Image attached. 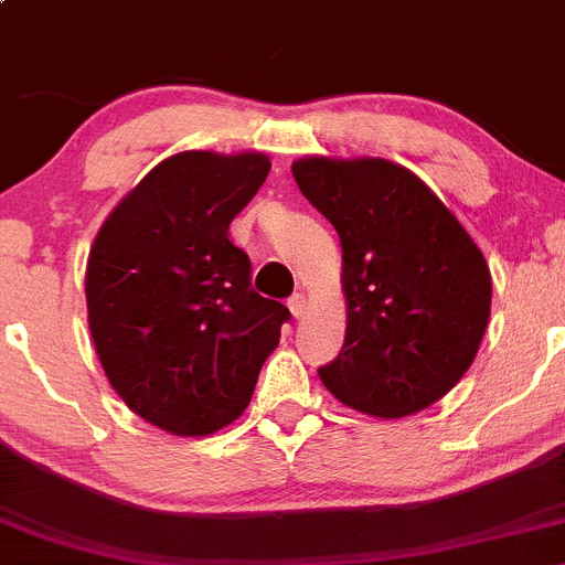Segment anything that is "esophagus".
<instances>
[{
    "instance_id": "1",
    "label": "esophagus",
    "mask_w": 565,
    "mask_h": 565,
    "mask_svg": "<svg viewBox=\"0 0 565 565\" xmlns=\"http://www.w3.org/2000/svg\"><path fill=\"white\" fill-rule=\"evenodd\" d=\"M289 311H292L295 319H302L308 313V300L306 295H295V298H289Z\"/></svg>"
}]
</instances>
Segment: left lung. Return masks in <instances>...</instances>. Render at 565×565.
Returning <instances> with one entry per match:
<instances>
[{
    "label": "left lung",
    "mask_w": 565,
    "mask_h": 565,
    "mask_svg": "<svg viewBox=\"0 0 565 565\" xmlns=\"http://www.w3.org/2000/svg\"><path fill=\"white\" fill-rule=\"evenodd\" d=\"M292 175L341 237L347 341L319 379L343 406L401 419L466 376L490 319L484 254L419 175L379 157H302Z\"/></svg>",
    "instance_id": "8db88e82"
}]
</instances>
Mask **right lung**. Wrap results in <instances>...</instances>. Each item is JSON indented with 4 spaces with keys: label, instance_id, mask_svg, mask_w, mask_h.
Masks as SVG:
<instances>
[{
    "label": "right lung",
    "instance_id": "right-lung-1",
    "mask_svg": "<svg viewBox=\"0 0 565 565\" xmlns=\"http://www.w3.org/2000/svg\"><path fill=\"white\" fill-rule=\"evenodd\" d=\"M270 173L263 151H181L110 211L86 265L88 330L116 395L173 436L243 414L289 308L252 289L230 222Z\"/></svg>",
    "mask_w": 565,
    "mask_h": 565
}]
</instances>
